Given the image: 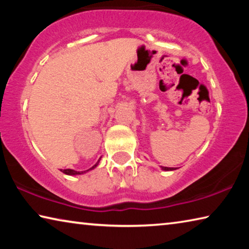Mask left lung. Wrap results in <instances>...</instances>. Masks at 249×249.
<instances>
[{
    "instance_id": "8db88e82",
    "label": "left lung",
    "mask_w": 249,
    "mask_h": 249,
    "mask_svg": "<svg viewBox=\"0 0 249 249\" xmlns=\"http://www.w3.org/2000/svg\"><path fill=\"white\" fill-rule=\"evenodd\" d=\"M162 170L165 171H171V170H176V168H168V167H161Z\"/></svg>"
}]
</instances>
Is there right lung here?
<instances>
[{
    "instance_id": "obj_1",
    "label": "right lung",
    "mask_w": 249,
    "mask_h": 249,
    "mask_svg": "<svg viewBox=\"0 0 249 249\" xmlns=\"http://www.w3.org/2000/svg\"><path fill=\"white\" fill-rule=\"evenodd\" d=\"M99 162H100V159L98 160V162H96L93 167H91L90 169H88V170H86V171H75V170H73V169H64V170L61 169V171L64 172V174L68 175V176H77V175H82V174H86V172L90 171V170H92V169H94V168L99 165Z\"/></svg>"
}]
</instances>
